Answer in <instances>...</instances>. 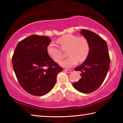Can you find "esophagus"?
<instances>
[{
  "label": "esophagus",
  "mask_w": 123,
  "mask_h": 123,
  "mask_svg": "<svg viewBox=\"0 0 123 123\" xmlns=\"http://www.w3.org/2000/svg\"><path fill=\"white\" fill-rule=\"evenodd\" d=\"M64 71L66 72L67 73H70V72H71V70L70 69H64Z\"/></svg>",
  "instance_id": "obj_1"
}]
</instances>
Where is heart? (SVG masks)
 Segmentation results:
<instances>
[{
    "instance_id": "obj_1",
    "label": "heart",
    "mask_w": 123,
    "mask_h": 123,
    "mask_svg": "<svg viewBox=\"0 0 123 123\" xmlns=\"http://www.w3.org/2000/svg\"><path fill=\"white\" fill-rule=\"evenodd\" d=\"M63 50H67V54L69 57L62 61L61 64L64 67H71L79 62H84L89 53V44L87 38L78 37L72 34H66L58 39ZM47 52L52 59L59 63L64 57L62 50L53 42L47 47Z\"/></svg>"
}]
</instances>
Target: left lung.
<instances>
[{"instance_id":"obj_1","label":"left lung","mask_w":123,"mask_h":123,"mask_svg":"<svg viewBox=\"0 0 123 123\" xmlns=\"http://www.w3.org/2000/svg\"><path fill=\"white\" fill-rule=\"evenodd\" d=\"M80 33L88 40L90 49L84 63L75 68L81 72V78L73 86L81 93H89L103 84L109 71L110 58L107 43L100 36L85 29H81Z\"/></svg>"}]
</instances>
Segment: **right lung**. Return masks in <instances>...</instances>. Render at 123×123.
<instances>
[{
  "mask_svg": "<svg viewBox=\"0 0 123 123\" xmlns=\"http://www.w3.org/2000/svg\"><path fill=\"white\" fill-rule=\"evenodd\" d=\"M49 37L33 35L17 45L12 62L17 79L29 94L42 96L55 86L58 73L63 69L51 59L47 47Z\"/></svg>",
  "mask_w": 123,
  "mask_h": 123,
  "instance_id": "1",
  "label": "right lung"
}]
</instances>
